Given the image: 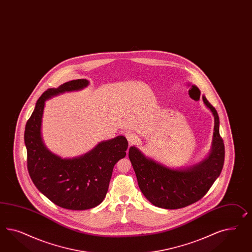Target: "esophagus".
Masks as SVG:
<instances>
[{
  "instance_id": "1",
  "label": "esophagus",
  "mask_w": 252,
  "mask_h": 252,
  "mask_svg": "<svg viewBox=\"0 0 252 252\" xmlns=\"http://www.w3.org/2000/svg\"><path fill=\"white\" fill-rule=\"evenodd\" d=\"M126 137L127 138V141L129 142V144L135 143L137 139V136H136L135 133H132V132H126Z\"/></svg>"
}]
</instances>
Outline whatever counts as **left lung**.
I'll list each match as a JSON object with an SVG mask.
<instances>
[{
    "label": "left lung",
    "mask_w": 252,
    "mask_h": 252,
    "mask_svg": "<svg viewBox=\"0 0 252 252\" xmlns=\"http://www.w3.org/2000/svg\"><path fill=\"white\" fill-rule=\"evenodd\" d=\"M205 106L215 119L211 150L200 162L185 168H170L145 156L135 146L130 147V161L144 196L164 209H179L199 201L220 175L224 159V146L219 134V117L203 96Z\"/></svg>",
    "instance_id": "left-lung-1"
}]
</instances>
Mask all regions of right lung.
I'll return each instance as SVG.
<instances>
[{"label":"right lung","mask_w":252,"mask_h":252,"mask_svg":"<svg viewBox=\"0 0 252 252\" xmlns=\"http://www.w3.org/2000/svg\"><path fill=\"white\" fill-rule=\"evenodd\" d=\"M89 85L85 79L65 82L48 89L35 103L25 130L28 169L35 187L52 203L69 210H87L102 203L116 162L126 157L128 143L118 136L97 144L82 156L62 158L51 152L41 135L45 102L66 92Z\"/></svg>","instance_id":"1"}]
</instances>
